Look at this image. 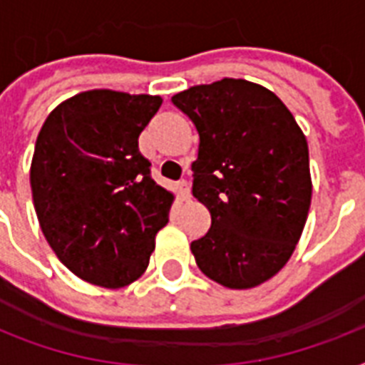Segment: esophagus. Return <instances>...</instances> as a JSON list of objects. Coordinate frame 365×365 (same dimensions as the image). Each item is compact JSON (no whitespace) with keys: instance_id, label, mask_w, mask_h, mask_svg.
I'll list each match as a JSON object with an SVG mask.
<instances>
[{"instance_id":"esophagus-1","label":"esophagus","mask_w":365,"mask_h":365,"mask_svg":"<svg viewBox=\"0 0 365 365\" xmlns=\"http://www.w3.org/2000/svg\"><path fill=\"white\" fill-rule=\"evenodd\" d=\"M178 193L182 197V200H189L191 199V187H189V183L185 180L182 182H178Z\"/></svg>"}]
</instances>
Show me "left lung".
Here are the masks:
<instances>
[{
	"instance_id": "left-lung-1",
	"label": "left lung",
	"mask_w": 365,
	"mask_h": 365,
	"mask_svg": "<svg viewBox=\"0 0 365 365\" xmlns=\"http://www.w3.org/2000/svg\"><path fill=\"white\" fill-rule=\"evenodd\" d=\"M199 132L193 197L212 225L191 242L206 277L231 289L259 286L282 269L311 208L305 134L269 88L222 79L172 96Z\"/></svg>"
}]
</instances>
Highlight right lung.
Here are the masks:
<instances>
[{"mask_svg":"<svg viewBox=\"0 0 365 365\" xmlns=\"http://www.w3.org/2000/svg\"><path fill=\"white\" fill-rule=\"evenodd\" d=\"M163 98L87 91L43 123L30 183L37 220L58 259L83 280L123 288L148 269L174 195L153 182L138 136Z\"/></svg>","mask_w":365,"mask_h":365,"instance_id":"right-lung-1","label":"right lung"}]
</instances>
